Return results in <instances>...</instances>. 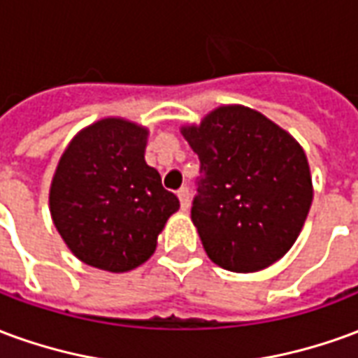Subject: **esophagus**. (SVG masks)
Instances as JSON below:
<instances>
[{"mask_svg":"<svg viewBox=\"0 0 358 358\" xmlns=\"http://www.w3.org/2000/svg\"><path fill=\"white\" fill-rule=\"evenodd\" d=\"M178 199L180 205H182V210L189 209V187H180L178 189Z\"/></svg>","mask_w":358,"mask_h":358,"instance_id":"1","label":"esophagus"}]
</instances>
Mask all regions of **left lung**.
Instances as JSON below:
<instances>
[{
    "label": "left lung",
    "mask_w": 358,
    "mask_h": 358,
    "mask_svg": "<svg viewBox=\"0 0 358 358\" xmlns=\"http://www.w3.org/2000/svg\"><path fill=\"white\" fill-rule=\"evenodd\" d=\"M199 163L192 220L207 255L232 272H257L292 249L313 203L305 151L259 110L222 105L182 126Z\"/></svg>",
    "instance_id": "left-lung-1"
}]
</instances>
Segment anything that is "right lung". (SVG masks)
<instances>
[{"label": "right lung", "instance_id": "obj_1", "mask_svg": "<svg viewBox=\"0 0 358 358\" xmlns=\"http://www.w3.org/2000/svg\"><path fill=\"white\" fill-rule=\"evenodd\" d=\"M148 128L101 118L76 134L51 180L53 224L74 257L128 272L155 253L157 236L180 209L143 159Z\"/></svg>", "mask_w": 358, "mask_h": 358}]
</instances>
